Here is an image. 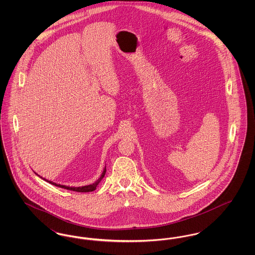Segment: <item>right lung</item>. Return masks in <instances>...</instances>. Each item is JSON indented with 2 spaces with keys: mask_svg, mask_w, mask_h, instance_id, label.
Listing matches in <instances>:
<instances>
[{
  "mask_svg": "<svg viewBox=\"0 0 255 255\" xmlns=\"http://www.w3.org/2000/svg\"><path fill=\"white\" fill-rule=\"evenodd\" d=\"M105 174H106V166H105V168L103 169V172H102L100 178H99L98 180H97L96 182H94V183H92V184L85 185V186H79V187H73V186H67V185H63V184H58V183H56V182L48 181V180H46V179H44V178H42V177H40V178H42V179L45 180L46 182H49V183H51V184H53V185H55V186H58V187H61V188H65V189H68V190L76 191V192H92V191H94V190L97 189V186L98 185V183L101 182V180L104 178ZM36 175H38V174H36ZM38 176H39V175H38Z\"/></svg>",
  "mask_w": 255,
  "mask_h": 255,
  "instance_id": "right-lung-1",
  "label": "right lung"
}]
</instances>
